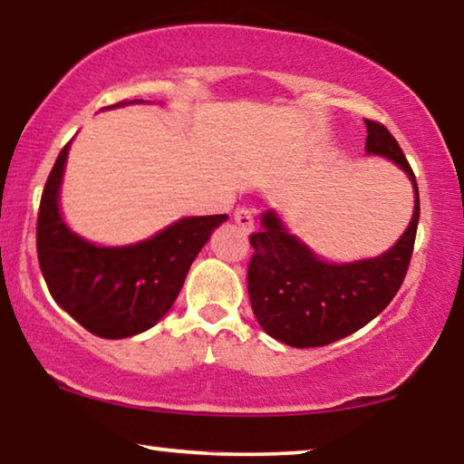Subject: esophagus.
<instances>
[{
    "label": "esophagus",
    "instance_id": "1",
    "mask_svg": "<svg viewBox=\"0 0 464 464\" xmlns=\"http://www.w3.org/2000/svg\"><path fill=\"white\" fill-rule=\"evenodd\" d=\"M234 221H237V226L243 232H246V234L253 232L255 218H253V211L246 209V207H240V209H237V213H234Z\"/></svg>",
    "mask_w": 464,
    "mask_h": 464
}]
</instances>
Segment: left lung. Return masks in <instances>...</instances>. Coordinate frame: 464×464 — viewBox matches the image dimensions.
Listing matches in <instances>:
<instances>
[{
  "mask_svg": "<svg viewBox=\"0 0 464 464\" xmlns=\"http://www.w3.org/2000/svg\"><path fill=\"white\" fill-rule=\"evenodd\" d=\"M366 123V154L392 160L406 173L414 211L404 234L377 257L331 261L288 230L276 209L261 213L251 237L248 299L259 326L291 347H322L347 337L385 310L404 282L419 226V186L387 127Z\"/></svg>",
  "mask_w": 464,
  "mask_h": 464,
  "instance_id": "8db88e82",
  "label": "left lung"
}]
</instances>
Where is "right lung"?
I'll return each instance as SVG.
<instances>
[{
	"instance_id": "right-lung-1",
	"label": "right lung",
	"mask_w": 464,
	"mask_h": 464,
	"mask_svg": "<svg viewBox=\"0 0 464 464\" xmlns=\"http://www.w3.org/2000/svg\"><path fill=\"white\" fill-rule=\"evenodd\" d=\"M149 104L146 100L119 102ZM71 142L60 150L45 182L37 218L39 267L52 297L85 331L125 339L149 331L171 310L186 274L227 216L179 218L152 237L106 246L79 237L64 221L60 190Z\"/></svg>"
}]
</instances>
